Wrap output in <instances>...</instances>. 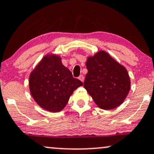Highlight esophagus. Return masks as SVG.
<instances>
[{
    "mask_svg": "<svg viewBox=\"0 0 154 154\" xmlns=\"http://www.w3.org/2000/svg\"><path fill=\"white\" fill-rule=\"evenodd\" d=\"M78 78H79V80H81L82 82H84V80H85V77H84V76L82 75H79V77H78Z\"/></svg>",
    "mask_w": 154,
    "mask_h": 154,
    "instance_id": "obj_1",
    "label": "esophagus"
}]
</instances>
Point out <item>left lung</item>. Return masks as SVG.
Here are the masks:
<instances>
[{
    "instance_id": "1",
    "label": "left lung",
    "mask_w": 154,
    "mask_h": 154,
    "mask_svg": "<svg viewBox=\"0 0 154 154\" xmlns=\"http://www.w3.org/2000/svg\"><path fill=\"white\" fill-rule=\"evenodd\" d=\"M86 67L84 87L95 104L106 110L120 106L131 87L126 68L103 50L87 58Z\"/></svg>"
}]
</instances>
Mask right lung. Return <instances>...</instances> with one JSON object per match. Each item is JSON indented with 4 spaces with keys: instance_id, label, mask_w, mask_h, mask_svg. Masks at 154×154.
<instances>
[{
    "instance_id": "right-lung-1",
    "label": "right lung",
    "mask_w": 154,
    "mask_h": 154,
    "mask_svg": "<svg viewBox=\"0 0 154 154\" xmlns=\"http://www.w3.org/2000/svg\"><path fill=\"white\" fill-rule=\"evenodd\" d=\"M82 85L63 65L61 57L52 54L45 56L29 77V88L34 100L51 112L63 110L73 91Z\"/></svg>"
}]
</instances>
